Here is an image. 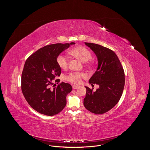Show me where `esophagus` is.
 Listing matches in <instances>:
<instances>
[{
  "mask_svg": "<svg viewBox=\"0 0 150 150\" xmlns=\"http://www.w3.org/2000/svg\"><path fill=\"white\" fill-rule=\"evenodd\" d=\"M78 86H75V85H74V86H72V88H73L74 89H78Z\"/></svg>",
  "mask_w": 150,
  "mask_h": 150,
  "instance_id": "esophagus-1",
  "label": "esophagus"
}]
</instances>
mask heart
<instances>
[{"instance_id":"obj_1","label":"heart","mask_w":150,"mask_h":150,"mask_svg":"<svg viewBox=\"0 0 150 150\" xmlns=\"http://www.w3.org/2000/svg\"><path fill=\"white\" fill-rule=\"evenodd\" d=\"M70 53L73 57L76 58L83 63L87 62V65H90L88 64V61H90L92 58V54L91 52L86 48L83 46H79L75 47L70 50ZM57 64L59 67L65 70L67 69L70 64V60L68 57L63 54H60L57 58ZM85 77L84 74L79 72H72L67 75L66 79L71 82L72 83L78 84L81 83V79Z\"/></svg>"}]
</instances>
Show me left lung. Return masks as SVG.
Here are the masks:
<instances>
[{"mask_svg":"<svg viewBox=\"0 0 150 150\" xmlns=\"http://www.w3.org/2000/svg\"><path fill=\"white\" fill-rule=\"evenodd\" d=\"M97 58L98 67L89 80L99 88L93 92L88 86L84 106L90 112L102 114L111 110L121 98L125 84V75L120 61L114 51L94 43H84Z\"/></svg>","mask_w":150,"mask_h":150,"instance_id":"obj_1","label":"left lung"}]
</instances>
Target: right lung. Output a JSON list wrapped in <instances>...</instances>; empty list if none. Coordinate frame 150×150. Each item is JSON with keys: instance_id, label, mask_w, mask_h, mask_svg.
Here are the masks:
<instances>
[{"instance_id": "1", "label": "right lung", "mask_w": 150, "mask_h": 150, "mask_svg": "<svg viewBox=\"0 0 150 150\" xmlns=\"http://www.w3.org/2000/svg\"><path fill=\"white\" fill-rule=\"evenodd\" d=\"M75 43H57L38 50L27 59L22 73V93L30 106L48 116L60 112L66 106V96L71 92L70 84L62 82L55 86L52 81L60 76L61 69L57 58Z\"/></svg>"}]
</instances>
